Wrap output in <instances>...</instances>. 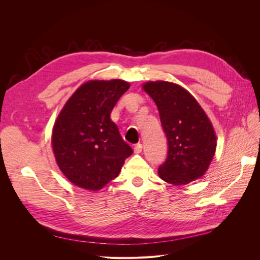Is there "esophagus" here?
Masks as SVG:
<instances>
[{"instance_id":"1","label":"esophagus","mask_w":260,"mask_h":260,"mask_svg":"<svg viewBox=\"0 0 260 260\" xmlns=\"http://www.w3.org/2000/svg\"><path fill=\"white\" fill-rule=\"evenodd\" d=\"M142 149H143V145L141 143H138L135 145V153L136 154H140L141 152H142Z\"/></svg>"}]
</instances>
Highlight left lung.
<instances>
[{
	"label": "left lung",
	"mask_w": 260,
	"mask_h": 260,
	"mask_svg": "<svg viewBox=\"0 0 260 260\" xmlns=\"http://www.w3.org/2000/svg\"><path fill=\"white\" fill-rule=\"evenodd\" d=\"M159 112L168 141L167 158L158 176L183 185L201 178L216 152V133L207 115L192 94L176 83L149 81L143 85Z\"/></svg>",
	"instance_id": "left-lung-1"
}]
</instances>
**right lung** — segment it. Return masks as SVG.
Returning <instances> with one entry per match:
<instances>
[{
    "label": "right lung",
    "instance_id": "obj_1",
    "mask_svg": "<svg viewBox=\"0 0 260 260\" xmlns=\"http://www.w3.org/2000/svg\"><path fill=\"white\" fill-rule=\"evenodd\" d=\"M129 88L119 79L91 80L60 111L53 127V152L60 171L75 185L100 190L119 175L133 153L109 117Z\"/></svg>",
    "mask_w": 260,
    "mask_h": 260
}]
</instances>
